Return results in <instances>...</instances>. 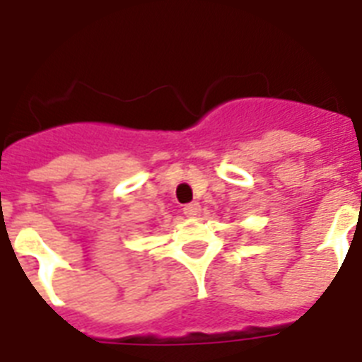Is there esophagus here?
Returning a JSON list of instances; mask_svg holds the SVG:
<instances>
[{
	"mask_svg": "<svg viewBox=\"0 0 362 362\" xmlns=\"http://www.w3.org/2000/svg\"><path fill=\"white\" fill-rule=\"evenodd\" d=\"M201 212V206L199 203H190V204H185V209H183V214L187 217H197L199 216Z\"/></svg>",
	"mask_w": 362,
	"mask_h": 362,
	"instance_id": "34e87169",
	"label": "esophagus"
}]
</instances>
